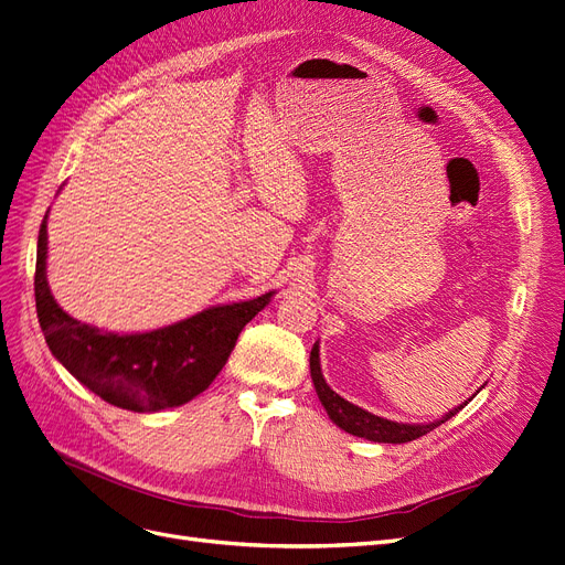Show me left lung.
<instances>
[{"mask_svg": "<svg viewBox=\"0 0 565 565\" xmlns=\"http://www.w3.org/2000/svg\"><path fill=\"white\" fill-rule=\"evenodd\" d=\"M309 370H311V382H315L319 401L326 407L332 424H338L342 430H347L351 435L365 437V440H370V443H388V445L412 443V440H416V437H422V435L430 433L433 428H437L440 424L449 422L454 414L463 409V405H468V401H466L463 405H458L451 412H447L443 419L430 422V424H398V422L382 419V416H377V414H370V412L361 409L359 405H351L349 401L342 398V395L332 391L323 380L321 361H319V344L311 347Z\"/></svg>", "mask_w": 565, "mask_h": 565, "instance_id": "1", "label": "left lung"}]
</instances>
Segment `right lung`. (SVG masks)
<instances>
[{
    "mask_svg": "<svg viewBox=\"0 0 565 565\" xmlns=\"http://www.w3.org/2000/svg\"><path fill=\"white\" fill-rule=\"evenodd\" d=\"M39 227L34 300L53 356L102 401L130 412H160L209 388L235 349L242 328L269 302L260 298L209 307L200 315L137 335H116L72 319L46 281L49 233Z\"/></svg>",
    "mask_w": 565,
    "mask_h": 565,
    "instance_id": "1",
    "label": "right lung"
}]
</instances>
